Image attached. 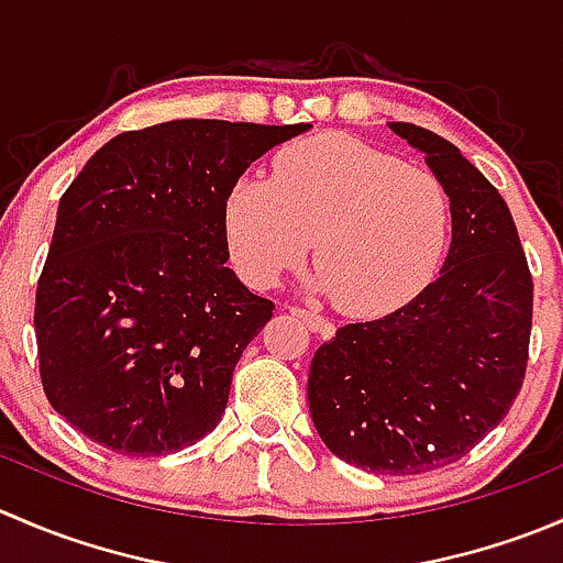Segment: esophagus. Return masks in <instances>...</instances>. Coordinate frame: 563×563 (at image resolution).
I'll use <instances>...</instances> for the list:
<instances>
[{"instance_id":"esophagus-1","label":"esophagus","mask_w":563,"mask_h":563,"mask_svg":"<svg viewBox=\"0 0 563 563\" xmlns=\"http://www.w3.org/2000/svg\"><path fill=\"white\" fill-rule=\"evenodd\" d=\"M291 316L302 318V321L308 323V329H313V332L332 334V323H329L327 318H323V316H318L316 310H308V308H291Z\"/></svg>"}]
</instances>
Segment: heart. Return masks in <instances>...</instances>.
<instances>
[{"mask_svg": "<svg viewBox=\"0 0 563 563\" xmlns=\"http://www.w3.org/2000/svg\"><path fill=\"white\" fill-rule=\"evenodd\" d=\"M240 275L272 286L313 241L316 283L343 313H389L433 277L452 223L444 181L349 135L286 146L272 181L240 176L223 207Z\"/></svg>", "mask_w": 563, "mask_h": 563, "instance_id": "1", "label": "heart"}]
</instances>
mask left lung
<instances>
[{
	"instance_id": "obj_1",
	"label": "left lung",
	"mask_w": 563,
	"mask_h": 563,
	"mask_svg": "<svg viewBox=\"0 0 563 563\" xmlns=\"http://www.w3.org/2000/svg\"><path fill=\"white\" fill-rule=\"evenodd\" d=\"M452 203L441 275L395 313L345 323L310 362V417L332 455L373 474H424L474 450L526 378L533 283L501 192L455 144L408 122Z\"/></svg>"
}]
</instances>
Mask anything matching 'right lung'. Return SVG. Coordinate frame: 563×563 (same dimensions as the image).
<instances>
[{
    "label": "right lung",
    "mask_w": 563,
    "mask_h": 563,
    "mask_svg": "<svg viewBox=\"0 0 563 563\" xmlns=\"http://www.w3.org/2000/svg\"><path fill=\"white\" fill-rule=\"evenodd\" d=\"M308 128L174 119L119 133L67 187L37 280L40 382L95 444L157 457L218 428L275 310L225 266V196Z\"/></svg>",
    "instance_id": "1"
}]
</instances>
